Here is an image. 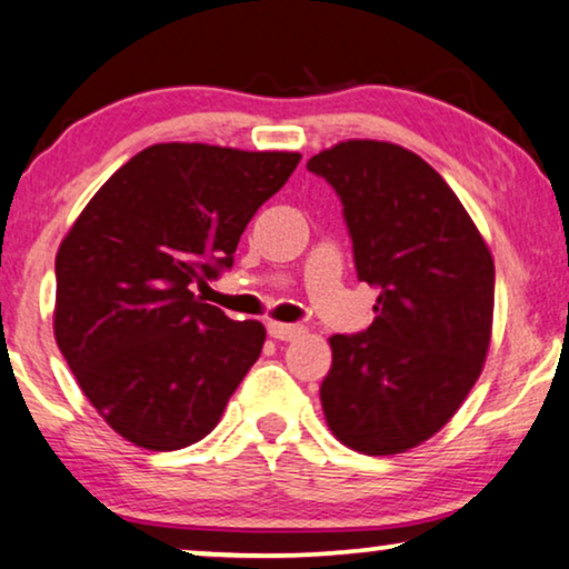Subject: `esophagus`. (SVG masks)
<instances>
[{
    "label": "esophagus",
    "instance_id": "1",
    "mask_svg": "<svg viewBox=\"0 0 569 569\" xmlns=\"http://www.w3.org/2000/svg\"><path fill=\"white\" fill-rule=\"evenodd\" d=\"M266 329H269V335L273 340H296L306 332L300 325H282V321H269V327Z\"/></svg>",
    "mask_w": 569,
    "mask_h": 569
}]
</instances>
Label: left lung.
Masks as SVG:
<instances>
[{
	"mask_svg": "<svg viewBox=\"0 0 569 569\" xmlns=\"http://www.w3.org/2000/svg\"><path fill=\"white\" fill-rule=\"evenodd\" d=\"M342 202L375 321L335 335L321 406L340 443L403 453L478 382L493 325V258L443 177L403 147L350 139L308 160Z\"/></svg>",
	"mask_w": 569,
	"mask_h": 569,
	"instance_id": "1",
	"label": "left lung"
}]
</instances>
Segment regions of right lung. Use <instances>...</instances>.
Masks as SVG:
<instances>
[{"label": "right lung", "instance_id": "obj_1", "mask_svg": "<svg viewBox=\"0 0 569 569\" xmlns=\"http://www.w3.org/2000/svg\"><path fill=\"white\" fill-rule=\"evenodd\" d=\"M298 163V152L152 144L62 240L54 340L83 396L134 446L198 443L261 356V321L229 319L192 284L231 269L248 221Z\"/></svg>", "mask_w": 569, "mask_h": 569}]
</instances>
